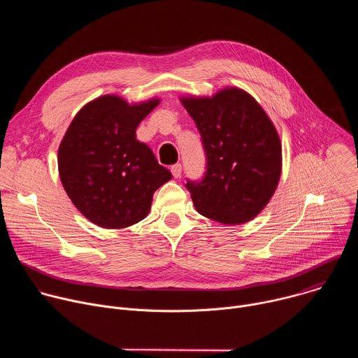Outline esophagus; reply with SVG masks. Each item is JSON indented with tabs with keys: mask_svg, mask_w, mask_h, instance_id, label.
<instances>
[{
	"mask_svg": "<svg viewBox=\"0 0 358 358\" xmlns=\"http://www.w3.org/2000/svg\"><path fill=\"white\" fill-rule=\"evenodd\" d=\"M181 171H182L181 164H174V166L171 167V173H173L174 178H180V177H181Z\"/></svg>",
	"mask_w": 358,
	"mask_h": 358,
	"instance_id": "1",
	"label": "esophagus"
}]
</instances>
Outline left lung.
<instances>
[{
    "label": "left lung",
    "mask_w": 358,
    "mask_h": 358,
    "mask_svg": "<svg viewBox=\"0 0 358 358\" xmlns=\"http://www.w3.org/2000/svg\"><path fill=\"white\" fill-rule=\"evenodd\" d=\"M199 130L207 171L187 181L195 210L225 225L245 224L271 201L282 173L279 134L262 106L239 87L180 99Z\"/></svg>",
    "instance_id": "8db88e82"
}]
</instances>
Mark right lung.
<instances>
[{"label":"right lung","instance_id":"add662e5","mask_svg":"<svg viewBox=\"0 0 358 358\" xmlns=\"http://www.w3.org/2000/svg\"><path fill=\"white\" fill-rule=\"evenodd\" d=\"M159 103L152 97L130 105L105 94L86 103L69 124L58 150L61 182L97 227L120 229L144 220L152 194L173 178L136 138L137 126Z\"/></svg>","mask_w":358,"mask_h":358}]
</instances>
